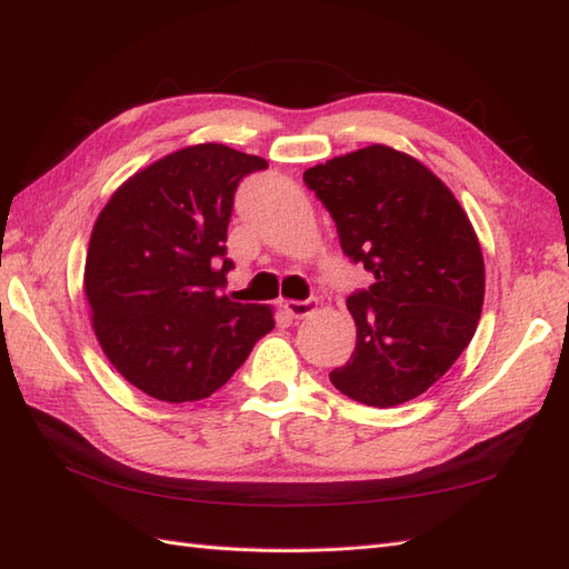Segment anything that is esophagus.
I'll return each mask as SVG.
<instances>
[{
	"mask_svg": "<svg viewBox=\"0 0 569 569\" xmlns=\"http://www.w3.org/2000/svg\"><path fill=\"white\" fill-rule=\"evenodd\" d=\"M317 305L319 301L317 299H301V301H297V299H289V301H284V311L289 313V317H295V319H307L309 313H313V309H317Z\"/></svg>",
	"mask_w": 569,
	"mask_h": 569,
	"instance_id": "34e87169",
	"label": "esophagus"
}]
</instances>
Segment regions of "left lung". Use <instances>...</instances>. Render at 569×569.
I'll return each mask as SVG.
<instances>
[{
	"mask_svg": "<svg viewBox=\"0 0 569 569\" xmlns=\"http://www.w3.org/2000/svg\"><path fill=\"white\" fill-rule=\"evenodd\" d=\"M340 248L372 272L348 297L356 350L331 382L368 407H397L443 377L485 305V260L460 201L419 160L368 146L309 168Z\"/></svg>",
	"mask_w": 569,
	"mask_h": 569,
	"instance_id": "obj_1",
	"label": "left lung"
}]
</instances>
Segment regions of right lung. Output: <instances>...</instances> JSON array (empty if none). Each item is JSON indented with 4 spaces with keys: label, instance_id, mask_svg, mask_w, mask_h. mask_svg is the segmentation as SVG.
Wrapping results in <instances>:
<instances>
[{
    "label": "right lung",
    "instance_id": "1",
    "mask_svg": "<svg viewBox=\"0 0 569 569\" xmlns=\"http://www.w3.org/2000/svg\"><path fill=\"white\" fill-rule=\"evenodd\" d=\"M264 168L229 146H189L136 172L99 213L84 297L104 356L148 397H211L274 328L270 307L221 295L233 194Z\"/></svg>",
    "mask_w": 569,
    "mask_h": 569
}]
</instances>
